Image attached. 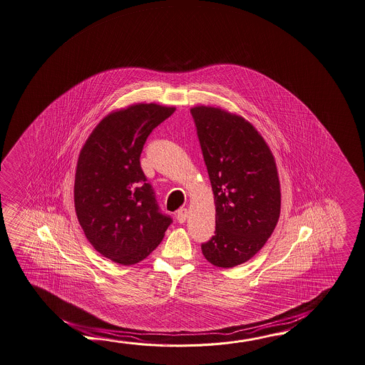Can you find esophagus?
<instances>
[{
	"mask_svg": "<svg viewBox=\"0 0 365 365\" xmlns=\"http://www.w3.org/2000/svg\"><path fill=\"white\" fill-rule=\"evenodd\" d=\"M176 219H178L180 224H184L186 219H187V210L186 208H180L178 213H176Z\"/></svg>",
	"mask_w": 365,
	"mask_h": 365,
	"instance_id": "34e87169",
	"label": "esophagus"
}]
</instances>
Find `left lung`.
<instances>
[{"label": "left lung", "instance_id": "8db88e82", "mask_svg": "<svg viewBox=\"0 0 365 365\" xmlns=\"http://www.w3.org/2000/svg\"><path fill=\"white\" fill-rule=\"evenodd\" d=\"M216 206V230L202 252L212 265L232 267L253 257L280 215L275 160L245 118L219 108L190 109Z\"/></svg>", "mask_w": 365, "mask_h": 365}]
</instances>
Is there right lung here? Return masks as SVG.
<instances>
[{"label":"right lung","instance_id":"obj_1","mask_svg":"<svg viewBox=\"0 0 365 365\" xmlns=\"http://www.w3.org/2000/svg\"><path fill=\"white\" fill-rule=\"evenodd\" d=\"M175 108L136 104L110 113L82 148L74 181L76 213L93 248L133 265L157 248L173 224L140 166L148 136Z\"/></svg>","mask_w":365,"mask_h":365}]
</instances>
